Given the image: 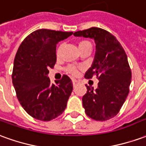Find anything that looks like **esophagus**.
<instances>
[{
    "label": "esophagus",
    "instance_id": "1",
    "mask_svg": "<svg viewBox=\"0 0 146 146\" xmlns=\"http://www.w3.org/2000/svg\"><path fill=\"white\" fill-rule=\"evenodd\" d=\"M78 81H77V80H73V86H76V84H78Z\"/></svg>",
    "mask_w": 146,
    "mask_h": 146
}]
</instances>
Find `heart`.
<instances>
[{"mask_svg":"<svg viewBox=\"0 0 146 146\" xmlns=\"http://www.w3.org/2000/svg\"><path fill=\"white\" fill-rule=\"evenodd\" d=\"M86 44H90V42L88 41H86V40H84V41L80 42L79 44V48L80 47H82V46H84ZM63 44H62L58 46V48L57 49V51H56V54H57L58 56H59L61 54V51L62 50V48H63ZM66 71L70 74H72L73 76H77L78 74H79V70L76 68V66H68L66 68Z\"/></svg>","mask_w":146,"mask_h":146,"instance_id":"1","label":"heart"}]
</instances>
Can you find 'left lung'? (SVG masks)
<instances>
[{
	"mask_svg": "<svg viewBox=\"0 0 146 146\" xmlns=\"http://www.w3.org/2000/svg\"><path fill=\"white\" fill-rule=\"evenodd\" d=\"M76 36L94 39L96 44L94 61L84 77L96 76L98 88L87 87L83 96V106L92 119L105 121L119 113L129 93L131 70L123 48L113 34L106 30L92 27L73 33Z\"/></svg>",
	"mask_w": 146,
	"mask_h": 146,
	"instance_id": "8db88e82",
	"label": "left lung"
}]
</instances>
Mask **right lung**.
<instances>
[{
    "label": "right lung",
    "mask_w": 146,
    "mask_h": 146,
    "mask_svg": "<svg viewBox=\"0 0 146 146\" xmlns=\"http://www.w3.org/2000/svg\"><path fill=\"white\" fill-rule=\"evenodd\" d=\"M41 29L24 39L18 49L12 71V84L25 111L39 120L49 121L63 113L73 91V83L63 75L56 84L48 76L56 62V45L73 34Z\"/></svg>",
    "instance_id": "right-lung-1"
}]
</instances>
